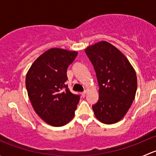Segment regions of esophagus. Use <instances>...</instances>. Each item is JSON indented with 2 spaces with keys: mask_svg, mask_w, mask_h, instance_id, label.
I'll return each mask as SVG.
<instances>
[{
  "mask_svg": "<svg viewBox=\"0 0 156 156\" xmlns=\"http://www.w3.org/2000/svg\"><path fill=\"white\" fill-rule=\"evenodd\" d=\"M86 94H87V91L86 90H84V92H82L81 93V96H82V97H84L86 96Z\"/></svg>",
  "mask_w": 156,
  "mask_h": 156,
  "instance_id": "esophagus-1",
  "label": "esophagus"
}]
</instances>
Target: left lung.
<instances>
[{"mask_svg": "<svg viewBox=\"0 0 156 156\" xmlns=\"http://www.w3.org/2000/svg\"><path fill=\"white\" fill-rule=\"evenodd\" d=\"M85 53L94 66L100 89L92 108L100 122L111 125L124 118L136 95L137 79L126 56L107 41L87 47Z\"/></svg>", "mask_w": 156, "mask_h": 156, "instance_id": "left-lung-1", "label": "left lung"}]
</instances>
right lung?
<instances>
[{
    "instance_id": "right-lung-1",
    "label": "right lung",
    "mask_w": 156,
    "mask_h": 156,
    "mask_svg": "<svg viewBox=\"0 0 156 156\" xmlns=\"http://www.w3.org/2000/svg\"><path fill=\"white\" fill-rule=\"evenodd\" d=\"M78 52L51 48L41 55L26 74V87L34 110L48 125L61 127L74 118L80 100L66 84L67 69Z\"/></svg>"
}]
</instances>
